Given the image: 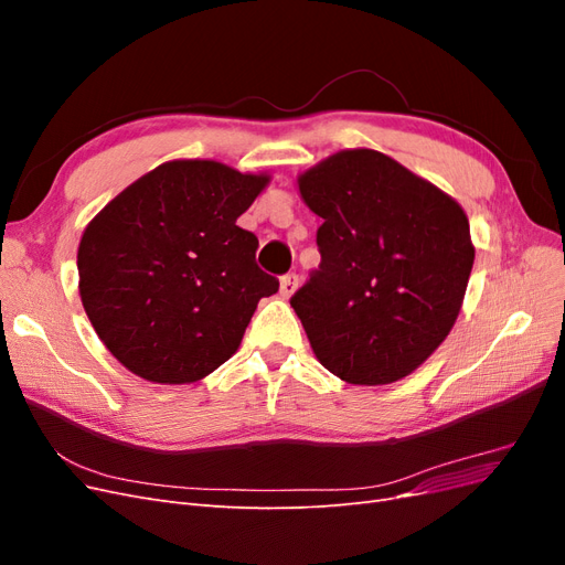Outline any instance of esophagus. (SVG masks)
<instances>
[{
  "label": "esophagus",
  "instance_id": "34e87169",
  "mask_svg": "<svg viewBox=\"0 0 565 565\" xmlns=\"http://www.w3.org/2000/svg\"><path fill=\"white\" fill-rule=\"evenodd\" d=\"M299 289V276L297 273H287V276L280 278V297L289 299Z\"/></svg>",
  "mask_w": 565,
  "mask_h": 565
}]
</instances>
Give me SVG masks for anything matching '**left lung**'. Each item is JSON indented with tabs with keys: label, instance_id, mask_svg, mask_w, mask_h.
<instances>
[{
	"label": "left lung",
	"instance_id": "left-lung-1",
	"mask_svg": "<svg viewBox=\"0 0 565 565\" xmlns=\"http://www.w3.org/2000/svg\"><path fill=\"white\" fill-rule=\"evenodd\" d=\"M322 218L320 268L292 297L322 367L355 386L413 374L461 311L476 247L461 204L372 148H347L297 177Z\"/></svg>",
	"mask_w": 565,
	"mask_h": 565
}]
</instances>
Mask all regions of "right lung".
Returning <instances> with one entry per match:
<instances>
[{
	"instance_id": "obj_1",
	"label": "right lung",
	"mask_w": 565,
	"mask_h": 565,
	"mask_svg": "<svg viewBox=\"0 0 565 565\" xmlns=\"http://www.w3.org/2000/svg\"><path fill=\"white\" fill-rule=\"evenodd\" d=\"M270 174L169 160L100 210L77 247L79 299L106 349L136 377L193 384L237 351L278 280L235 224Z\"/></svg>"
}]
</instances>
